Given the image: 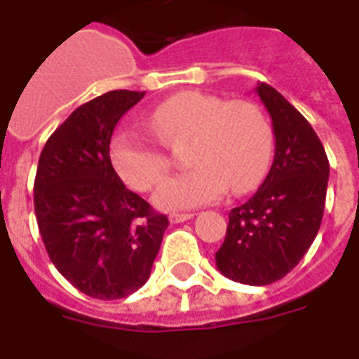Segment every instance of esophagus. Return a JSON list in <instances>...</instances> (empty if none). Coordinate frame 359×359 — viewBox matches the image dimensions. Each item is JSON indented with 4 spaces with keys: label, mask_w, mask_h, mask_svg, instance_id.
Returning a JSON list of instances; mask_svg holds the SVG:
<instances>
[{
    "label": "esophagus",
    "mask_w": 359,
    "mask_h": 359,
    "mask_svg": "<svg viewBox=\"0 0 359 359\" xmlns=\"http://www.w3.org/2000/svg\"><path fill=\"white\" fill-rule=\"evenodd\" d=\"M194 217V213H171V223H184Z\"/></svg>",
    "instance_id": "34e87169"
}]
</instances>
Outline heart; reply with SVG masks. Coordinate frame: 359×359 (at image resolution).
I'll list each match as a JSON object with an SVG mask.
<instances>
[{
  "label": "heart",
  "mask_w": 359,
  "mask_h": 359,
  "mask_svg": "<svg viewBox=\"0 0 359 359\" xmlns=\"http://www.w3.org/2000/svg\"><path fill=\"white\" fill-rule=\"evenodd\" d=\"M148 125L165 144L190 142L188 163L196 165L157 188L154 200L163 210L213 202L226 188L246 194L267 175L273 128L256 103L182 92L159 103ZM109 159L121 180L138 192L151 190L171 169L167 151L136 130H118L111 138Z\"/></svg>",
  "instance_id": "b5f03b06"
}]
</instances>
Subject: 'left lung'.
I'll use <instances>...</instances> for the list:
<instances>
[{
    "label": "left lung",
    "instance_id": "1",
    "mask_svg": "<svg viewBox=\"0 0 359 359\" xmlns=\"http://www.w3.org/2000/svg\"><path fill=\"white\" fill-rule=\"evenodd\" d=\"M256 94L271 117L275 157L256 194L229 213L215 262L231 280L265 286L290 273L316 241L329 159L306 117L277 90L257 82Z\"/></svg>",
    "mask_w": 359,
    "mask_h": 359
}]
</instances>
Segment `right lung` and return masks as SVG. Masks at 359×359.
<instances>
[{
  "mask_svg": "<svg viewBox=\"0 0 359 359\" xmlns=\"http://www.w3.org/2000/svg\"><path fill=\"white\" fill-rule=\"evenodd\" d=\"M146 92L113 90L74 109L38 161L34 211L48 256L97 300L146 285L169 219L118 179L109 159L115 126Z\"/></svg>",
  "mask_w": 359,
  "mask_h": 359,
  "instance_id": "1",
  "label": "right lung"
}]
</instances>
